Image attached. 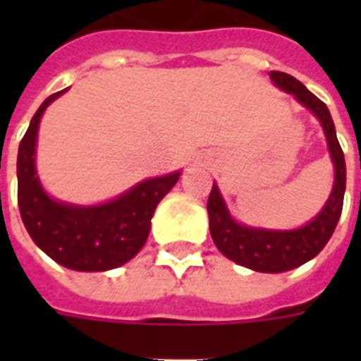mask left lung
<instances>
[{
  "label": "left lung",
  "mask_w": 361,
  "mask_h": 361,
  "mask_svg": "<svg viewBox=\"0 0 361 361\" xmlns=\"http://www.w3.org/2000/svg\"><path fill=\"white\" fill-rule=\"evenodd\" d=\"M271 79L280 89L292 92L300 102L310 108L325 129L329 150L334 162V188L329 201L307 226L290 232H269L238 224L230 219L219 188L212 185L207 211L214 245L234 263L259 272H284L307 263L331 240L336 222L341 219L344 189H346V162L341 142L336 139L334 123L325 102L310 92L295 77L282 71H271Z\"/></svg>",
  "instance_id": "8db88e82"
}]
</instances>
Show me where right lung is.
<instances>
[{
  "mask_svg": "<svg viewBox=\"0 0 361 361\" xmlns=\"http://www.w3.org/2000/svg\"><path fill=\"white\" fill-rule=\"evenodd\" d=\"M61 92L44 100L19 145L17 201L20 219L32 242L59 265L85 272L110 271L141 251L149 238L154 209L176 185L180 172L142 181L116 201L89 209L50 199L36 178L35 145L46 106Z\"/></svg>",
  "mask_w": 361,
  "mask_h": 361,
  "instance_id": "right-lung-1",
  "label": "right lung"
}]
</instances>
